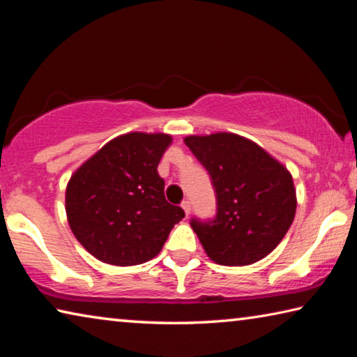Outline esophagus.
Segmentation results:
<instances>
[{
  "mask_svg": "<svg viewBox=\"0 0 357 357\" xmlns=\"http://www.w3.org/2000/svg\"><path fill=\"white\" fill-rule=\"evenodd\" d=\"M181 208L184 209L185 215H189V214H190V202H189V200H184L183 203H181Z\"/></svg>",
  "mask_w": 357,
  "mask_h": 357,
  "instance_id": "obj_1",
  "label": "esophagus"
}]
</instances>
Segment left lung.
<instances>
[{"label": "left lung", "instance_id": "obj_1", "mask_svg": "<svg viewBox=\"0 0 357 357\" xmlns=\"http://www.w3.org/2000/svg\"><path fill=\"white\" fill-rule=\"evenodd\" d=\"M184 143L213 181L214 220H192L206 255L222 266H247L268 257L291 227V173L259 144L229 132L189 135Z\"/></svg>", "mask_w": 357, "mask_h": 357}]
</instances>
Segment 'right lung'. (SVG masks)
Returning <instances> with one entry per match:
<instances>
[{"mask_svg": "<svg viewBox=\"0 0 357 357\" xmlns=\"http://www.w3.org/2000/svg\"><path fill=\"white\" fill-rule=\"evenodd\" d=\"M172 135L129 132L104 144L66 187V215L84 249L113 266L159 255L184 211L165 200L157 167Z\"/></svg>", "mask_w": 357, "mask_h": 357, "instance_id": "add662e5", "label": "right lung"}]
</instances>
